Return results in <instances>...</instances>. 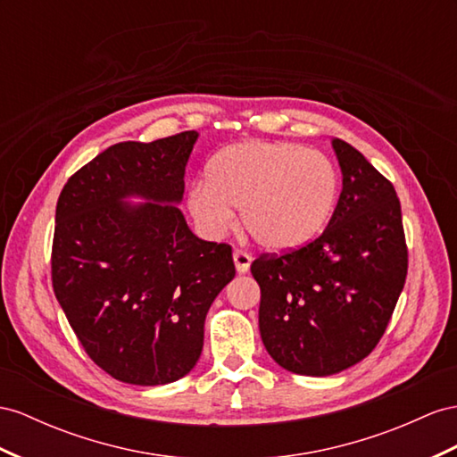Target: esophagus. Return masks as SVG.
<instances>
[{"label":"esophagus","instance_id":"obj_1","mask_svg":"<svg viewBox=\"0 0 457 457\" xmlns=\"http://www.w3.org/2000/svg\"><path fill=\"white\" fill-rule=\"evenodd\" d=\"M233 262H236L237 274H245V272H249V266L253 262V256L249 253L237 249V251H233Z\"/></svg>","mask_w":457,"mask_h":457}]
</instances>
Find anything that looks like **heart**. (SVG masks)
I'll return each instance as SVG.
<instances>
[{
    "label": "heart",
    "mask_w": 457,
    "mask_h": 457,
    "mask_svg": "<svg viewBox=\"0 0 457 457\" xmlns=\"http://www.w3.org/2000/svg\"><path fill=\"white\" fill-rule=\"evenodd\" d=\"M337 201V171L320 152L286 140H251L218 150L206 181L191 185L187 208L208 237L243 226L261 247L276 253L311 243L328 224Z\"/></svg>",
    "instance_id": "obj_1"
}]
</instances>
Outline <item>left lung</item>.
Returning <instances> with one entry per match:
<instances>
[{"label":"left lung","instance_id":"obj_1","mask_svg":"<svg viewBox=\"0 0 457 457\" xmlns=\"http://www.w3.org/2000/svg\"><path fill=\"white\" fill-rule=\"evenodd\" d=\"M342 193L319 239L251 264L261 286L259 328L289 372L330 377L365 359L390 322L407 276L402 206L394 185L340 138Z\"/></svg>","mask_w":457,"mask_h":457}]
</instances>
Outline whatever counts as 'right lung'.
<instances>
[{"label": "right lung", "instance_id": "obj_1", "mask_svg": "<svg viewBox=\"0 0 457 457\" xmlns=\"http://www.w3.org/2000/svg\"><path fill=\"white\" fill-rule=\"evenodd\" d=\"M196 138L117 143L71 175L57 201L54 294L115 380L158 386L191 372L206 312L236 276L229 245L198 239L178 206Z\"/></svg>", "mask_w": 457, "mask_h": 457}]
</instances>
